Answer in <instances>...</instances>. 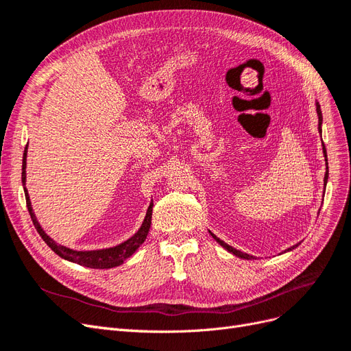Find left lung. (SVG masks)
<instances>
[{"instance_id": "8db88e82", "label": "left lung", "mask_w": 351, "mask_h": 351, "mask_svg": "<svg viewBox=\"0 0 351 351\" xmlns=\"http://www.w3.org/2000/svg\"><path fill=\"white\" fill-rule=\"evenodd\" d=\"M316 112H317V119H319V124H317V129H319V133H322V129H321V125H322V111H321V105L316 102ZM324 145V143H322ZM324 155H325V161H328L326 159V149H325V145H324ZM326 165H328V162H326ZM326 182H328V168H326V173H325V178H324V183H325V186H326ZM210 232V231H209ZM210 236L214 237L222 247L224 249H227L230 253H232V254H236V256H239V258H243V259H256L254 256H252V254H247V253H243V252H240V250H237V249H234V247H231V246H228L227 243H224L222 240H219L215 234H212L210 232ZM297 246H299V244H294V246H291V247H289L287 249L285 252H290V250H293V249H295Z\"/></svg>"}]
</instances>
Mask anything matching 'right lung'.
Listing matches in <instances>:
<instances>
[{"label": "right lung", "mask_w": 351, "mask_h": 351, "mask_svg": "<svg viewBox=\"0 0 351 351\" xmlns=\"http://www.w3.org/2000/svg\"><path fill=\"white\" fill-rule=\"evenodd\" d=\"M26 155H27V145H26V149L23 154V165H22V183L23 187L26 184ZM25 196H26V205H27V210L30 214L32 222H34V226L36 228V231L39 232V236L42 237L48 246L51 247V250H54L58 256H61L62 259L74 262V263H79L83 265V267H88V268H95V269H108V268H114V267H119L121 265L127 258H130L132 254L139 249L141 244L145 241L147 232H149L151 228V219H152V206L154 204L151 202L149 208H147L146 212V217L142 227L139 228V231L136 232L133 237H130L129 240H125L124 243L119 244V246L115 247H110V249H101V250H89V252H77V250H71L66 246H61V244H57L54 240H52L47 232L40 228L39 222L34 214V210H32V205H30V199H29V193H27V189L25 187Z\"/></svg>", "instance_id": "add662e5"}]
</instances>
